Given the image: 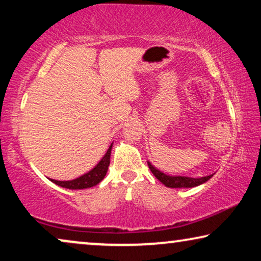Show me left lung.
<instances>
[{"mask_svg": "<svg viewBox=\"0 0 261 261\" xmlns=\"http://www.w3.org/2000/svg\"><path fill=\"white\" fill-rule=\"evenodd\" d=\"M149 170L152 171V173L156 177V179H159L162 183L165 185L167 188H194L197 187V185L204 183L212 178L213 174L206 177H202V178H190V177H171V176H166L163 172H160L159 170H156L155 167H153L151 165V163H148Z\"/></svg>", "mask_w": 261, "mask_h": 261, "instance_id": "1", "label": "left lung"}]
</instances>
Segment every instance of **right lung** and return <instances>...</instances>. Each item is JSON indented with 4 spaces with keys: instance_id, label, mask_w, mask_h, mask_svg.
Segmentation results:
<instances>
[{
    "instance_id": "1",
    "label": "right lung",
    "mask_w": 261,
    "mask_h": 261,
    "mask_svg": "<svg viewBox=\"0 0 261 261\" xmlns=\"http://www.w3.org/2000/svg\"><path fill=\"white\" fill-rule=\"evenodd\" d=\"M110 152H112V146L108 148V151H107L106 155L101 159V162H99L90 172L85 173L84 176L77 178V179L67 181H60L55 179L51 180L57 185H59V187H63L65 189H72V190L95 187V185H97L99 181L105 178L107 171H108V166L110 164Z\"/></svg>"
}]
</instances>
